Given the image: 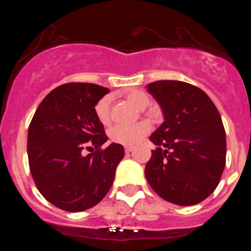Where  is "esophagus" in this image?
<instances>
[{
    "mask_svg": "<svg viewBox=\"0 0 251 251\" xmlns=\"http://www.w3.org/2000/svg\"><path fill=\"white\" fill-rule=\"evenodd\" d=\"M132 151H133V148H132V146H126L125 148L126 153H129V152H132Z\"/></svg>",
    "mask_w": 251,
    "mask_h": 251,
    "instance_id": "esophagus-1",
    "label": "esophagus"
}]
</instances>
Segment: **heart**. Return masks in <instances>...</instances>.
Returning <instances> with one entry per match:
<instances>
[{"label": "heart", "mask_w": 251, "mask_h": 251, "mask_svg": "<svg viewBox=\"0 0 251 251\" xmlns=\"http://www.w3.org/2000/svg\"><path fill=\"white\" fill-rule=\"evenodd\" d=\"M126 99L138 109H145L150 103V97L140 89H128L125 92ZM96 116L102 125H107L111 120L109 112V98L103 97L96 105ZM150 125L148 123H138L134 125H117L109 132L113 142L123 145H135L149 133Z\"/></svg>", "instance_id": "heart-1"}]
</instances>
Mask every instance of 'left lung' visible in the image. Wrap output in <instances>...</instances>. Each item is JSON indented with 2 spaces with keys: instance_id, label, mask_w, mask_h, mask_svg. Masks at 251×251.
<instances>
[{
  "instance_id": "1",
  "label": "left lung",
  "mask_w": 251,
  "mask_h": 251,
  "mask_svg": "<svg viewBox=\"0 0 251 251\" xmlns=\"http://www.w3.org/2000/svg\"><path fill=\"white\" fill-rule=\"evenodd\" d=\"M164 122L150 137L157 145L145 176L163 200L195 205L209 197L226 166V139L215 103L188 82L160 80L148 85Z\"/></svg>"
}]
</instances>
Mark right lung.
I'll list each match as a JSON object with an SVG mask.
<instances>
[{
  "instance_id": "add662e5",
  "label": "right lung",
  "mask_w": 251,
  "mask_h": 251,
  "mask_svg": "<svg viewBox=\"0 0 251 251\" xmlns=\"http://www.w3.org/2000/svg\"><path fill=\"white\" fill-rule=\"evenodd\" d=\"M108 92L94 83L59 86L42 100L28 128V159L36 188L65 211L97 205L111 189L125 154L117 143L100 150L108 138L96 105ZM91 145L97 151L85 156L83 149Z\"/></svg>"
}]
</instances>
